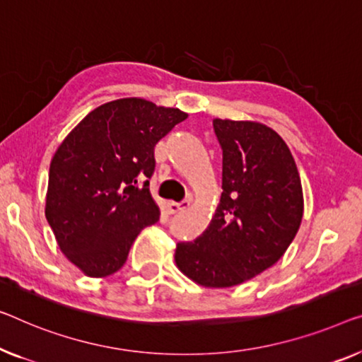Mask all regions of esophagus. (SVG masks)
<instances>
[{"label":"esophagus","mask_w":362,"mask_h":362,"mask_svg":"<svg viewBox=\"0 0 362 362\" xmlns=\"http://www.w3.org/2000/svg\"><path fill=\"white\" fill-rule=\"evenodd\" d=\"M190 206V199H183L180 203H175V202H169L167 203V213L169 214H177V213H182L183 209H187Z\"/></svg>","instance_id":"obj_1"}]
</instances>
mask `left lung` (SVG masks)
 I'll return each instance as SVG.
<instances>
[{"mask_svg":"<svg viewBox=\"0 0 362 362\" xmlns=\"http://www.w3.org/2000/svg\"><path fill=\"white\" fill-rule=\"evenodd\" d=\"M213 128L223 149V193L206 230L177 244L175 263L204 288H230L284 255L299 230L304 197L293 154L274 129L221 118Z\"/></svg>","mask_w":362,"mask_h":362,"instance_id":"left-lung-1","label":"left lung"}]
</instances>
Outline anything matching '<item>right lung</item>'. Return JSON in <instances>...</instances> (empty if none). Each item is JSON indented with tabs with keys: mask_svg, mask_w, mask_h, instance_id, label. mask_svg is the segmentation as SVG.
<instances>
[{
	"mask_svg": "<svg viewBox=\"0 0 362 362\" xmlns=\"http://www.w3.org/2000/svg\"><path fill=\"white\" fill-rule=\"evenodd\" d=\"M187 117L138 97L112 100L89 112L58 146L45 216L62 252L84 274L118 272L141 229L159 221L148 180L154 146Z\"/></svg>",
	"mask_w": 362,
	"mask_h": 362,
	"instance_id": "obj_1",
	"label": "right lung"
}]
</instances>
